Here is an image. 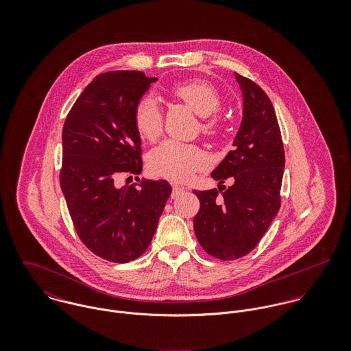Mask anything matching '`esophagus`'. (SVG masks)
<instances>
[{
	"mask_svg": "<svg viewBox=\"0 0 351 351\" xmlns=\"http://www.w3.org/2000/svg\"><path fill=\"white\" fill-rule=\"evenodd\" d=\"M182 192H185V188H184V186L173 185V195H171V197H177V196H180Z\"/></svg>",
	"mask_w": 351,
	"mask_h": 351,
	"instance_id": "esophagus-1",
	"label": "esophagus"
}]
</instances>
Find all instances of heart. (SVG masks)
I'll return each instance as SVG.
<instances>
[{
    "instance_id": "b5f03b06",
    "label": "heart",
    "mask_w": 351,
    "mask_h": 351,
    "mask_svg": "<svg viewBox=\"0 0 351 351\" xmlns=\"http://www.w3.org/2000/svg\"><path fill=\"white\" fill-rule=\"evenodd\" d=\"M171 95L204 117L200 127L205 135H219V120L208 117L221 105V97L213 85L202 80H191L174 85ZM134 125L145 141H155L160 135L163 114L158 102L150 96H145L136 102L134 108ZM208 163V155L199 146L171 139L163 141L152 149L147 159L149 169L154 176L176 182L189 180L195 173L205 169Z\"/></svg>"
}]
</instances>
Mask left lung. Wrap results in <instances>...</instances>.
<instances>
[{
    "instance_id": "8db88e82",
    "label": "left lung",
    "mask_w": 351,
    "mask_h": 351,
    "mask_svg": "<svg viewBox=\"0 0 351 351\" xmlns=\"http://www.w3.org/2000/svg\"><path fill=\"white\" fill-rule=\"evenodd\" d=\"M243 96V116L230 151L212 171L226 189L195 191L200 210L193 220L201 247L209 255L232 261L259 243L281 205L285 154L273 104L249 78L235 73ZM225 192L218 196L221 188Z\"/></svg>"
}]
</instances>
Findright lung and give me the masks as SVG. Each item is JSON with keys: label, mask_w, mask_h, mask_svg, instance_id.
Segmentation results:
<instances>
[{"label": "right lung", "mask_w": 351, "mask_h": 351, "mask_svg": "<svg viewBox=\"0 0 351 351\" xmlns=\"http://www.w3.org/2000/svg\"><path fill=\"white\" fill-rule=\"evenodd\" d=\"M158 78L142 71L97 75L69 112L62 132L60 188L82 243L101 258L125 263L150 246L171 195L167 181L117 186L120 174L142 173L134 108Z\"/></svg>", "instance_id": "add662e5"}]
</instances>
